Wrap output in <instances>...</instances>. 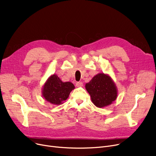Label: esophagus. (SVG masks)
Here are the masks:
<instances>
[{"label": "esophagus", "mask_w": 156, "mask_h": 156, "mask_svg": "<svg viewBox=\"0 0 156 156\" xmlns=\"http://www.w3.org/2000/svg\"><path fill=\"white\" fill-rule=\"evenodd\" d=\"M76 86L77 87H83V83L81 82V81H79V82H77L76 83Z\"/></svg>", "instance_id": "1"}]
</instances>
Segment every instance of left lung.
Segmentation results:
<instances>
[{"label":"left lung","instance_id":"8db88e82","mask_svg":"<svg viewBox=\"0 0 156 156\" xmlns=\"http://www.w3.org/2000/svg\"><path fill=\"white\" fill-rule=\"evenodd\" d=\"M92 102L98 108H104L112 103L117 98V89L111 77L104 73L95 76L85 85Z\"/></svg>","mask_w":156,"mask_h":156}]
</instances>
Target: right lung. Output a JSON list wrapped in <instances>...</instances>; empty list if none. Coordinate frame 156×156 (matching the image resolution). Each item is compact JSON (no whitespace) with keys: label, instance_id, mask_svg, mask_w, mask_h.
Returning <instances> with one entry per match:
<instances>
[{"label":"right lung","instance_id":"1","mask_svg":"<svg viewBox=\"0 0 156 156\" xmlns=\"http://www.w3.org/2000/svg\"><path fill=\"white\" fill-rule=\"evenodd\" d=\"M75 86L71 82H62L56 75L49 78L43 88V97L52 104L59 105L66 100Z\"/></svg>","mask_w":156,"mask_h":156}]
</instances>
